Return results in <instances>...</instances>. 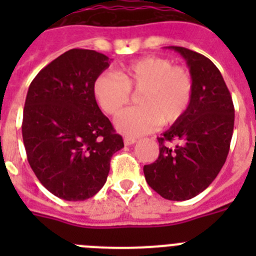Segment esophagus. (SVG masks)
Masks as SVG:
<instances>
[{
  "mask_svg": "<svg viewBox=\"0 0 256 256\" xmlns=\"http://www.w3.org/2000/svg\"><path fill=\"white\" fill-rule=\"evenodd\" d=\"M137 142V138H134V137H124V144L126 146H130V144H136Z\"/></svg>",
  "mask_w": 256,
  "mask_h": 256,
  "instance_id": "34e87169",
  "label": "esophagus"
}]
</instances>
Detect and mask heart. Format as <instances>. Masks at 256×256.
Segmentation results:
<instances>
[{"mask_svg": "<svg viewBox=\"0 0 256 256\" xmlns=\"http://www.w3.org/2000/svg\"><path fill=\"white\" fill-rule=\"evenodd\" d=\"M194 90L188 69L156 56L133 61L116 74H101L94 83V98L108 115H116L130 102V91H141L140 108H126L115 119L116 130L126 136L146 134L162 123L180 120L191 105Z\"/></svg>", "mask_w": 256, "mask_h": 256, "instance_id": "1", "label": "heart"}]
</instances>
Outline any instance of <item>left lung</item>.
Masks as SVG:
<instances>
[{
  "mask_svg": "<svg viewBox=\"0 0 256 256\" xmlns=\"http://www.w3.org/2000/svg\"><path fill=\"white\" fill-rule=\"evenodd\" d=\"M186 60L195 90L180 120L159 137V158L144 165L148 186L166 200L195 198L216 180L230 151L234 108L218 68L204 55L170 46ZM180 142L174 148L168 142Z\"/></svg>",
  "mask_w": 256,
  "mask_h": 256,
  "instance_id": "obj_1",
  "label": "left lung"
}]
</instances>
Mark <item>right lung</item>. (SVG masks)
I'll use <instances>...</instances> for the list:
<instances>
[{"label":"right lung","instance_id":"obj_1","mask_svg":"<svg viewBox=\"0 0 256 256\" xmlns=\"http://www.w3.org/2000/svg\"><path fill=\"white\" fill-rule=\"evenodd\" d=\"M110 60L73 48L32 80L22 112V141L34 174L51 194L83 201L102 188L123 138L101 112L94 83Z\"/></svg>","mask_w":256,"mask_h":256}]
</instances>
